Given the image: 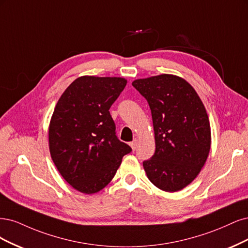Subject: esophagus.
<instances>
[{
  "mask_svg": "<svg viewBox=\"0 0 248 248\" xmlns=\"http://www.w3.org/2000/svg\"><path fill=\"white\" fill-rule=\"evenodd\" d=\"M137 144H138V140H137V139H134V140L130 143V145H131V147L133 148V150L136 149V147H137Z\"/></svg>",
  "mask_w": 248,
  "mask_h": 248,
  "instance_id": "34e87169",
  "label": "esophagus"
}]
</instances>
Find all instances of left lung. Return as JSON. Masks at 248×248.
Returning <instances> with one entry per match:
<instances>
[{
	"mask_svg": "<svg viewBox=\"0 0 248 248\" xmlns=\"http://www.w3.org/2000/svg\"><path fill=\"white\" fill-rule=\"evenodd\" d=\"M132 85L148 103L155 139V155L143 162L148 179L159 189L188 186L209 155V118L198 93L178 76L137 79Z\"/></svg>",
	"mask_w": 248,
	"mask_h": 248,
	"instance_id": "8db88e82",
	"label": "left lung"
}]
</instances>
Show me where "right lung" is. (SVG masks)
Listing matches in <instances>:
<instances>
[{"instance_id": "1", "label": "right lung", "mask_w": 248, "mask_h": 248, "mask_svg": "<svg viewBox=\"0 0 248 248\" xmlns=\"http://www.w3.org/2000/svg\"><path fill=\"white\" fill-rule=\"evenodd\" d=\"M125 85L121 77H79L54 108L48 133L51 158L69 185L83 194L105 187L132 151L117 138L109 112Z\"/></svg>"}]
</instances>
